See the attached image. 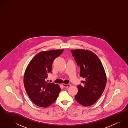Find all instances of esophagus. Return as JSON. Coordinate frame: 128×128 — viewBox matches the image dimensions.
<instances>
[{"label": "esophagus", "mask_w": 128, "mask_h": 128, "mask_svg": "<svg viewBox=\"0 0 128 128\" xmlns=\"http://www.w3.org/2000/svg\"><path fill=\"white\" fill-rule=\"evenodd\" d=\"M62 85L63 87H64V88H67V87L70 86L71 85H70V84H62Z\"/></svg>", "instance_id": "obj_1"}]
</instances>
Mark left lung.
Listing matches in <instances>:
<instances>
[{
	"mask_svg": "<svg viewBox=\"0 0 128 128\" xmlns=\"http://www.w3.org/2000/svg\"><path fill=\"white\" fill-rule=\"evenodd\" d=\"M75 62L80 67V77L84 79L82 85H77L78 93L75 96L80 104L88 106L94 104L100 98L106 86V74L98 56L90 51H70Z\"/></svg>",
	"mask_w": 128,
	"mask_h": 128,
	"instance_id": "left-lung-1",
	"label": "left lung"
}]
</instances>
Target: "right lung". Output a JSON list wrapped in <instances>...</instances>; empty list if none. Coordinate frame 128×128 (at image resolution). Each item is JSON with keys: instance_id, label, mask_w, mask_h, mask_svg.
<instances>
[{"instance_id": "1", "label": "right lung", "mask_w": 128, "mask_h": 128, "mask_svg": "<svg viewBox=\"0 0 128 128\" xmlns=\"http://www.w3.org/2000/svg\"><path fill=\"white\" fill-rule=\"evenodd\" d=\"M64 50L41 52L36 55L28 66L24 77V86L29 98L34 104L46 108L56 100L60 88L47 80L52 73V66L56 58Z\"/></svg>"}]
</instances>
